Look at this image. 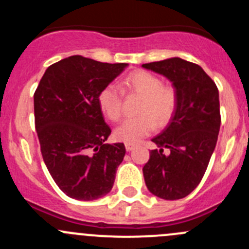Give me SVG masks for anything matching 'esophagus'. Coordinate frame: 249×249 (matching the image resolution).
I'll use <instances>...</instances> for the list:
<instances>
[{"label": "esophagus", "instance_id": "obj_1", "mask_svg": "<svg viewBox=\"0 0 249 249\" xmlns=\"http://www.w3.org/2000/svg\"><path fill=\"white\" fill-rule=\"evenodd\" d=\"M125 148H126L127 152H131V150H134L135 145H134V144H129V143H126V144H125Z\"/></svg>", "mask_w": 249, "mask_h": 249}]
</instances>
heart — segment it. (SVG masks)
Listing matches in <instances>:
<instances>
[{
    "label": "heart",
    "instance_id": "heart-1",
    "mask_svg": "<svg viewBox=\"0 0 249 249\" xmlns=\"http://www.w3.org/2000/svg\"><path fill=\"white\" fill-rule=\"evenodd\" d=\"M120 88L142 96L137 109L140 115L124 120L114 130V137L120 142L136 144L154 130L155 123L158 126L167 124L177 108L176 90L162 85L159 77L148 71L132 72ZM99 105L104 114L115 122L122 117L123 92L115 84L107 85L100 92Z\"/></svg>",
    "mask_w": 249,
    "mask_h": 249
}]
</instances>
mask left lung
<instances>
[{"label": "left lung", "mask_w": 249, "mask_h": 249, "mask_svg": "<svg viewBox=\"0 0 249 249\" xmlns=\"http://www.w3.org/2000/svg\"><path fill=\"white\" fill-rule=\"evenodd\" d=\"M142 67L167 78L177 92V108L169 124L152 139L159 149L150 152L143 166L145 185L160 199H183L199 185L217 144L219 92L199 65L180 57Z\"/></svg>", "instance_id": "left-lung-1"}]
</instances>
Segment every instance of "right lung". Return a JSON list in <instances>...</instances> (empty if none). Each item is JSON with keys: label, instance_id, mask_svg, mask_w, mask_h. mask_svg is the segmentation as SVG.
I'll use <instances>...</instances> for the list:
<instances>
[{"label": "right lung", "instance_id": "add662e5", "mask_svg": "<svg viewBox=\"0 0 249 249\" xmlns=\"http://www.w3.org/2000/svg\"><path fill=\"white\" fill-rule=\"evenodd\" d=\"M127 66L73 55L48 67L37 87L35 124L42 157L72 199L92 201L112 190L126 150L124 143H105L110 127L99 95Z\"/></svg>", "mask_w": 249, "mask_h": 249}]
</instances>
